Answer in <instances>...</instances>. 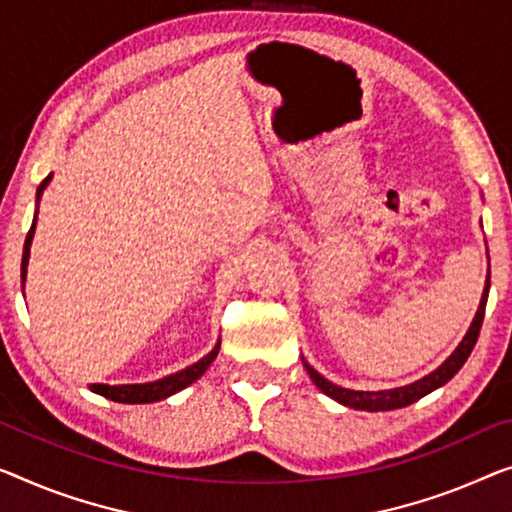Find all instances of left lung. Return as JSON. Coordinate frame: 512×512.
Masks as SVG:
<instances>
[{"instance_id": "1", "label": "left lung", "mask_w": 512, "mask_h": 512, "mask_svg": "<svg viewBox=\"0 0 512 512\" xmlns=\"http://www.w3.org/2000/svg\"><path fill=\"white\" fill-rule=\"evenodd\" d=\"M490 259V255H487ZM490 271V269H487ZM487 294H490V273H487L485 278V289H483V296H480V303H478V310L474 315V322H471L469 331L464 333V338L460 340V345L455 347V352L446 358L444 363L439 365L437 370H432L430 375H425L421 379L411 381L407 386H398V388H386V391H354V388H342L338 384H333L326 377L319 375V372L312 368V365L305 361L303 358V368L308 370V375L312 379V384H315L319 391L324 395H329L335 402L345 404L349 409H358V411H391V409H402V407H409V404H414L416 400L425 398L427 393L437 391L444 384H448L464 363H467V358L471 354V349H474L476 340H478V333H480V326H483V317H485V305H487Z\"/></svg>"}]
</instances>
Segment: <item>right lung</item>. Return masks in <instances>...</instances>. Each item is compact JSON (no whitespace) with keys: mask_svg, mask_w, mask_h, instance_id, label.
I'll list each match as a JSON object with an SVG mask.
<instances>
[{"mask_svg":"<svg viewBox=\"0 0 512 512\" xmlns=\"http://www.w3.org/2000/svg\"><path fill=\"white\" fill-rule=\"evenodd\" d=\"M50 179H52V174H48V177L43 179V183L36 190V213H34V220H32V230H29L27 239H25V250H22V266H20L22 289H25L29 250H32V239H34V232H36L38 202H41V195H43V190L48 188ZM218 352H220V340L216 342V347H213L207 356L200 358V361L193 363V365H188V368L174 372V375H167V377L156 379V381H147V384H119V386L91 384L89 388L94 393L103 395V398L114 400V402H121V404H149V402H158V400H165V398H170V395L183 391V388L190 386V384H193V381L200 379L204 372L209 370V365L216 361Z\"/></svg>","mask_w":512,"mask_h":512,"instance_id":"add662e5","label":"right lung"}]
</instances>
